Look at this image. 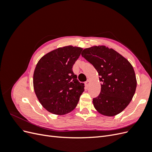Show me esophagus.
I'll return each mask as SVG.
<instances>
[{
    "mask_svg": "<svg viewBox=\"0 0 152 152\" xmlns=\"http://www.w3.org/2000/svg\"><path fill=\"white\" fill-rule=\"evenodd\" d=\"M89 83H90V80H87L86 82H85V85L86 87H88L89 85Z\"/></svg>",
    "mask_w": 152,
    "mask_h": 152,
    "instance_id": "34e87169",
    "label": "esophagus"
}]
</instances>
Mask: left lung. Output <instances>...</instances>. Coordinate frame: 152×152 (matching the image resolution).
<instances>
[{
	"label": "left lung",
	"instance_id": "left-lung-1",
	"mask_svg": "<svg viewBox=\"0 0 152 152\" xmlns=\"http://www.w3.org/2000/svg\"><path fill=\"white\" fill-rule=\"evenodd\" d=\"M81 55L94 66L102 82L100 94L93 98L95 109L105 116L120 113L131 102L136 89V75L131 64L104 45L86 48Z\"/></svg>",
	"mask_w": 152,
	"mask_h": 152
}]
</instances>
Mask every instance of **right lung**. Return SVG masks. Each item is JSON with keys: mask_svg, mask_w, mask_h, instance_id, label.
I'll return each mask as SVG.
<instances>
[{"mask_svg": "<svg viewBox=\"0 0 152 152\" xmlns=\"http://www.w3.org/2000/svg\"><path fill=\"white\" fill-rule=\"evenodd\" d=\"M82 48L68 45L44 55L34 73V88L42 107L55 115H65L74 109L84 91L72 67Z\"/></svg>", "mask_w": 152, "mask_h": 152, "instance_id": "add662e5", "label": "right lung"}]
</instances>
